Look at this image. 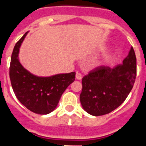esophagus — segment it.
I'll return each instance as SVG.
<instances>
[{
    "instance_id": "obj_1",
    "label": "esophagus",
    "mask_w": 146,
    "mask_h": 146,
    "mask_svg": "<svg viewBox=\"0 0 146 146\" xmlns=\"http://www.w3.org/2000/svg\"><path fill=\"white\" fill-rule=\"evenodd\" d=\"M76 80H82V74H81L80 73H79V72H76Z\"/></svg>"
}]
</instances>
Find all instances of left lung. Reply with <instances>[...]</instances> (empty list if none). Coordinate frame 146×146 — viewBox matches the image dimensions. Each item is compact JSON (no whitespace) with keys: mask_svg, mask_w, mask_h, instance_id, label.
<instances>
[{"mask_svg":"<svg viewBox=\"0 0 146 146\" xmlns=\"http://www.w3.org/2000/svg\"><path fill=\"white\" fill-rule=\"evenodd\" d=\"M136 76V57L133 47L122 64L113 68L96 67L82 80L80 102L93 116L111 113L124 102L133 87Z\"/></svg>","mask_w":146,"mask_h":146,"instance_id":"left-lung-1","label":"left lung"}]
</instances>
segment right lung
Returning a JSON list of instances; mask_svg holds the SVG:
<instances>
[{"instance_id": "right-lung-1", "label": "right lung", "mask_w": 146, "mask_h": 146, "mask_svg": "<svg viewBox=\"0 0 146 146\" xmlns=\"http://www.w3.org/2000/svg\"><path fill=\"white\" fill-rule=\"evenodd\" d=\"M27 33L17 42L10 65V79L15 96L26 108L38 114H47L56 108L62 94L75 80L76 73L57 74L49 77L33 75L18 59L19 47Z\"/></svg>"}]
</instances>
